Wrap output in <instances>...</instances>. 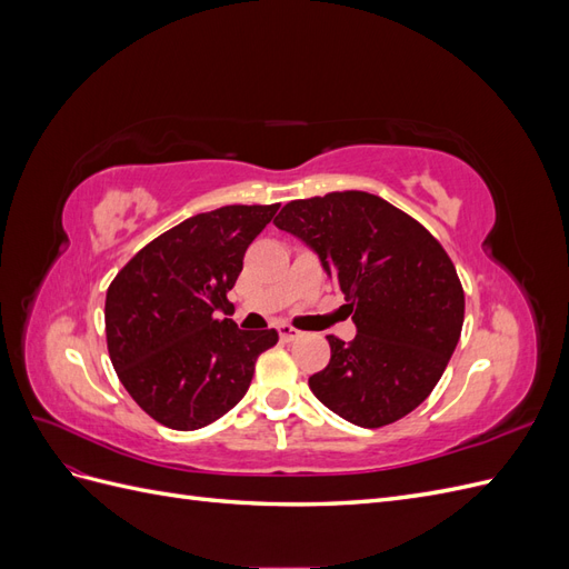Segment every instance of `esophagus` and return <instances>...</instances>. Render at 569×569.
Returning <instances> with one entry per match:
<instances>
[{"label":"esophagus","instance_id":"1","mask_svg":"<svg viewBox=\"0 0 569 569\" xmlns=\"http://www.w3.org/2000/svg\"><path fill=\"white\" fill-rule=\"evenodd\" d=\"M278 332H280L282 341H297L301 337V332L295 330V327H291V325H280Z\"/></svg>","mask_w":569,"mask_h":569}]
</instances>
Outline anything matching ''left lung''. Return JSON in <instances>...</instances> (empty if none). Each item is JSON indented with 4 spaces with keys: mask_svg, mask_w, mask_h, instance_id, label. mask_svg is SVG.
<instances>
[{
    "mask_svg": "<svg viewBox=\"0 0 569 569\" xmlns=\"http://www.w3.org/2000/svg\"><path fill=\"white\" fill-rule=\"evenodd\" d=\"M274 226L318 253L356 322L353 341L327 337L330 363L308 377L318 401L368 429L416 410L462 330L465 295L449 253L416 218L356 189L289 201Z\"/></svg>",
    "mask_w": 569,
    "mask_h": 569,
    "instance_id": "8db88e82",
    "label": "left lung"
}]
</instances>
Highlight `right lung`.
I'll list each match as a JSON object with an SVG mask.
<instances>
[{
	"instance_id": "add662e5",
	"label": "right lung",
	"mask_w": 569,
	"mask_h": 569,
	"mask_svg": "<svg viewBox=\"0 0 569 569\" xmlns=\"http://www.w3.org/2000/svg\"><path fill=\"white\" fill-rule=\"evenodd\" d=\"M270 206H222L182 220L137 251L107 291V347L118 380L147 416L192 432L226 416L247 393L256 358L274 330H239L213 313L244 253L278 213Z\"/></svg>"
}]
</instances>
